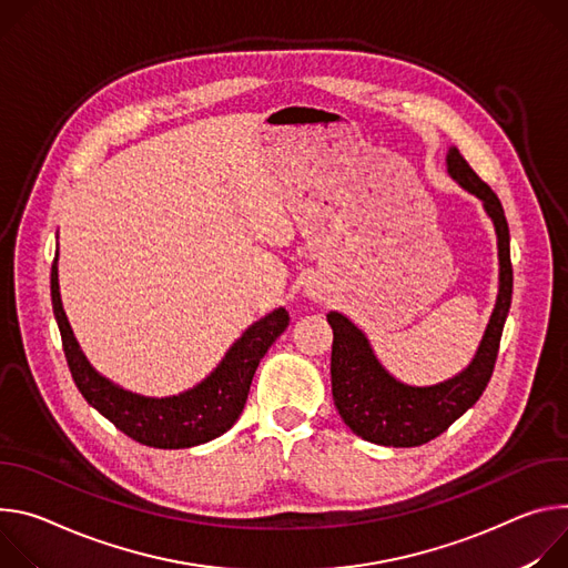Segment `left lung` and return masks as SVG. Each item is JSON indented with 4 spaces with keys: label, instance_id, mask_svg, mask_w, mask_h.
I'll return each mask as SVG.
<instances>
[{
    "label": "left lung",
    "instance_id": "left-lung-1",
    "mask_svg": "<svg viewBox=\"0 0 568 568\" xmlns=\"http://www.w3.org/2000/svg\"><path fill=\"white\" fill-rule=\"evenodd\" d=\"M454 180L478 196L491 216L498 236L500 286L483 343L471 365L454 379L430 388H413L395 382L369 349L367 338L341 313H327L334 329L332 345V393L343 422L367 443L384 447H419L445 433L469 410L487 388L498 345L513 302L510 230L491 186L483 182L458 149L447 155Z\"/></svg>",
    "mask_w": 568,
    "mask_h": 568
}]
</instances>
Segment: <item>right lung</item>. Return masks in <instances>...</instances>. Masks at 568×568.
<instances>
[{"label":"right lung","mask_w":568,"mask_h":568,"mask_svg":"<svg viewBox=\"0 0 568 568\" xmlns=\"http://www.w3.org/2000/svg\"><path fill=\"white\" fill-rule=\"evenodd\" d=\"M51 304L62 352L85 402L135 443L155 449L196 447L230 430L245 406L260 361L291 321L286 308L268 313L232 345L221 365L201 386L178 397L149 399L112 386L85 361L60 304L55 260L51 266Z\"/></svg>","instance_id":"add662e5"}]
</instances>
